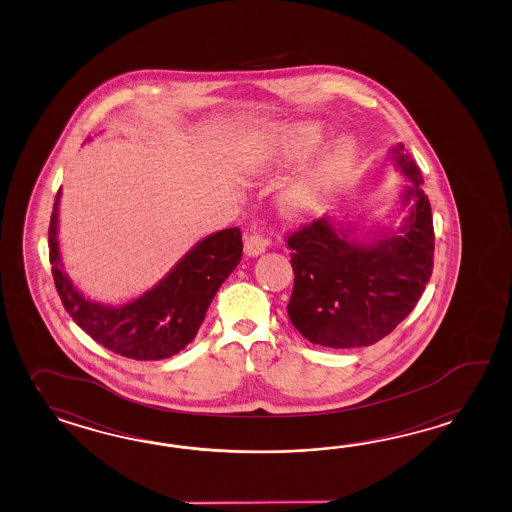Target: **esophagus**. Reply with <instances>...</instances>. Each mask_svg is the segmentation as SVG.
<instances>
[{
	"label": "esophagus",
	"instance_id": "obj_1",
	"mask_svg": "<svg viewBox=\"0 0 512 512\" xmlns=\"http://www.w3.org/2000/svg\"><path fill=\"white\" fill-rule=\"evenodd\" d=\"M266 246H268V239L262 235L261 229L253 226L246 233V237H244V251H246V255L257 257V255H261L262 251L266 250Z\"/></svg>",
	"mask_w": 512,
	"mask_h": 512
}]
</instances>
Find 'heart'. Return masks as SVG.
Returning a JSON list of instances; mask_svg holds the SVG:
<instances>
[{
	"label": "heart",
	"mask_w": 512,
	"mask_h": 512,
	"mask_svg": "<svg viewBox=\"0 0 512 512\" xmlns=\"http://www.w3.org/2000/svg\"><path fill=\"white\" fill-rule=\"evenodd\" d=\"M323 143V134L316 125H299L283 130L275 137L279 156L288 161L312 156ZM349 158L347 147H340L334 154L321 159L316 165L299 174L296 180L286 185L281 194V207L286 215H305L323 200L332 185L340 178L341 171Z\"/></svg>",
	"instance_id": "1"
}]
</instances>
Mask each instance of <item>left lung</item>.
I'll return each mask as SVG.
<instances>
[{
    "instance_id": "obj_1",
    "label": "left lung",
    "mask_w": 512,
    "mask_h": 512,
    "mask_svg": "<svg viewBox=\"0 0 512 512\" xmlns=\"http://www.w3.org/2000/svg\"><path fill=\"white\" fill-rule=\"evenodd\" d=\"M398 165L411 180L406 202L415 200L400 235L358 244L327 218L286 235L294 268L286 310L310 343L351 349L386 338L408 318L432 277V205L415 159L398 154Z\"/></svg>"
}]
</instances>
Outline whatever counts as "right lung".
I'll list each match as a JSON object with an SVG mask.
<instances>
[{
    "label": "right lung",
    "mask_w": 512,
    "mask_h": 512,
    "mask_svg": "<svg viewBox=\"0 0 512 512\" xmlns=\"http://www.w3.org/2000/svg\"><path fill=\"white\" fill-rule=\"evenodd\" d=\"M58 189L49 222V261L58 296L69 316L93 340L134 360H163L194 340L220 284L242 257L240 228L205 237L147 294L123 305L104 307L79 294L60 268Z\"/></svg>",
    "instance_id": "obj_1"
}]
</instances>
